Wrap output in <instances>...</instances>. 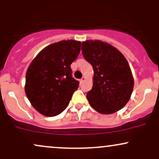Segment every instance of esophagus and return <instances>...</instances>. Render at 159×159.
Returning a JSON list of instances; mask_svg holds the SVG:
<instances>
[{"label": "esophagus", "mask_w": 159, "mask_h": 159, "mask_svg": "<svg viewBox=\"0 0 159 159\" xmlns=\"http://www.w3.org/2000/svg\"><path fill=\"white\" fill-rule=\"evenodd\" d=\"M85 76H83V77H82L81 79H80V83H83L84 82H85Z\"/></svg>", "instance_id": "1"}]
</instances>
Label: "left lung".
<instances>
[{
    "mask_svg": "<svg viewBox=\"0 0 159 159\" xmlns=\"http://www.w3.org/2000/svg\"><path fill=\"white\" fill-rule=\"evenodd\" d=\"M81 49L94 70L92 89L86 95L90 106L104 115L119 111L129 100L134 87L127 60L117 48L100 40L82 42Z\"/></svg>",
    "mask_w": 159,
    "mask_h": 159,
    "instance_id": "1",
    "label": "left lung"
}]
</instances>
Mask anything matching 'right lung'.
Returning a JSON list of instances; mask_svg holds the SVG:
<instances>
[{
	"label": "right lung",
	"instance_id": "1",
	"mask_svg": "<svg viewBox=\"0 0 159 159\" xmlns=\"http://www.w3.org/2000/svg\"><path fill=\"white\" fill-rule=\"evenodd\" d=\"M81 42L62 40L38 53L26 73V95L33 108L47 117L59 115L68 107L79 81L70 65L80 52Z\"/></svg>",
	"mask_w": 159,
	"mask_h": 159
}]
</instances>
